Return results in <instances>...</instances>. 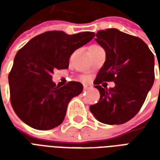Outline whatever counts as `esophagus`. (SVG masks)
I'll return each mask as SVG.
<instances>
[{"label": "esophagus", "mask_w": 160, "mask_h": 160, "mask_svg": "<svg viewBox=\"0 0 160 160\" xmlns=\"http://www.w3.org/2000/svg\"><path fill=\"white\" fill-rule=\"evenodd\" d=\"M92 87V86L90 85V84H83V87L85 90H87V89H88V88H91Z\"/></svg>", "instance_id": "1"}]
</instances>
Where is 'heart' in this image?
<instances>
[{
  "label": "heart",
  "instance_id": "heart-1",
  "mask_svg": "<svg viewBox=\"0 0 160 160\" xmlns=\"http://www.w3.org/2000/svg\"><path fill=\"white\" fill-rule=\"evenodd\" d=\"M83 78H84V79H87V76H84Z\"/></svg>",
  "mask_w": 160,
  "mask_h": 160
}]
</instances>
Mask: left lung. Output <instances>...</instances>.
Masks as SVG:
<instances>
[{
  "label": "left lung",
  "mask_w": 160,
  "mask_h": 160,
  "mask_svg": "<svg viewBox=\"0 0 160 160\" xmlns=\"http://www.w3.org/2000/svg\"><path fill=\"white\" fill-rule=\"evenodd\" d=\"M95 40L106 58L94 80L100 98L90 111L100 122L122 124L137 114L153 85L154 56L143 40L115 28L98 32ZM104 81L115 87L104 88Z\"/></svg>",
  "instance_id": "8db88e82"
}]
</instances>
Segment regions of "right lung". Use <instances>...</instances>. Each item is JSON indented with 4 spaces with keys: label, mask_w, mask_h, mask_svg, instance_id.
<instances>
[{
    "label": "right lung",
    "mask_w": 160,
    "mask_h": 160,
    "mask_svg": "<svg viewBox=\"0 0 160 160\" xmlns=\"http://www.w3.org/2000/svg\"><path fill=\"white\" fill-rule=\"evenodd\" d=\"M92 32L68 35L62 31L46 32L33 38L16 54L8 74L13 111L30 127L49 130L65 118L69 101L81 93L82 84L70 81L60 87L52 81L55 69L68 68L75 49L90 42Z\"/></svg>",
    "instance_id": "obj_1"
}]
</instances>
